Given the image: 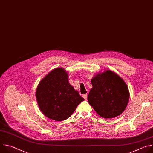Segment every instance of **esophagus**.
Masks as SVG:
<instances>
[{
	"label": "esophagus",
	"instance_id": "34e87169",
	"mask_svg": "<svg viewBox=\"0 0 153 153\" xmlns=\"http://www.w3.org/2000/svg\"><path fill=\"white\" fill-rule=\"evenodd\" d=\"M87 97H88V95H87V94H85L83 95V97L85 99H87Z\"/></svg>",
	"mask_w": 153,
	"mask_h": 153
}]
</instances>
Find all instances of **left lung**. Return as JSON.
<instances>
[{
	"mask_svg": "<svg viewBox=\"0 0 153 153\" xmlns=\"http://www.w3.org/2000/svg\"><path fill=\"white\" fill-rule=\"evenodd\" d=\"M93 88L88 101L102 117L111 119L120 115L125 110L129 99L128 86L117 73L105 70L91 80Z\"/></svg>",
	"mask_w": 153,
	"mask_h": 153,
	"instance_id": "obj_1",
	"label": "left lung"
}]
</instances>
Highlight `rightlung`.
<instances>
[{"mask_svg":"<svg viewBox=\"0 0 153 153\" xmlns=\"http://www.w3.org/2000/svg\"><path fill=\"white\" fill-rule=\"evenodd\" d=\"M36 97L42 113L56 121L69 118L84 100L70 84L68 72L60 67L54 68L40 81Z\"/></svg>","mask_w":153,"mask_h":153,"instance_id":"1","label":"right lung"}]
</instances>
